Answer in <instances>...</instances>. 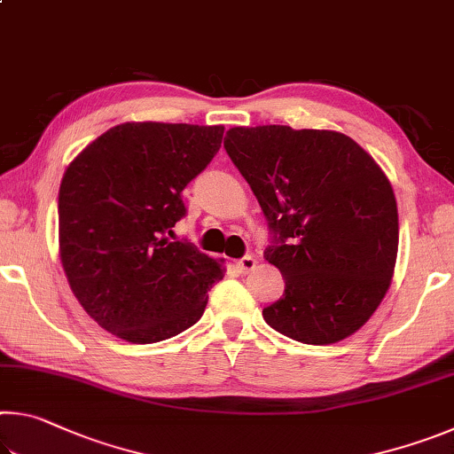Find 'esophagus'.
<instances>
[{
	"mask_svg": "<svg viewBox=\"0 0 454 454\" xmlns=\"http://www.w3.org/2000/svg\"><path fill=\"white\" fill-rule=\"evenodd\" d=\"M236 268L238 270H240L242 274H248V272H252L256 268V258L254 256H244V258H240L236 262Z\"/></svg>",
	"mask_w": 454,
	"mask_h": 454,
	"instance_id": "obj_1",
	"label": "esophagus"
}]
</instances>
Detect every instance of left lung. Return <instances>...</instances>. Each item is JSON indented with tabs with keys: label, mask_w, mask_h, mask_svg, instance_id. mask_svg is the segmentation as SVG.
<instances>
[{
	"label": "left lung",
	"mask_w": 454,
	"mask_h": 454,
	"mask_svg": "<svg viewBox=\"0 0 454 454\" xmlns=\"http://www.w3.org/2000/svg\"><path fill=\"white\" fill-rule=\"evenodd\" d=\"M224 148L272 230L264 258L284 276L264 320L304 344L355 334L396 264V198L380 166L333 129L232 128Z\"/></svg>",
	"instance_id": "obj_1"
}]
</instances>
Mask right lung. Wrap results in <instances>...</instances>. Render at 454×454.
I'll list each match as a JSON object with an SVG mask.
<instances>
[{
  "instance_id": "1",
  "label": "right lung",
  "mask_w": 454,
  "mask_h": 454,
  "mask_svg": "<svg viewBox=\"0 0 454 454\" xmlns=\"http://www.w3.org/2000/svg\"><path fill=\"white\" fill-rule=\"evenodd\" d=\"M224 126L126 121L86 145L61 178L59 258L91 318L152 344L196 325L224 266L170 242L182 190L212 162Z\"/></svg>"
}]
</instances>
